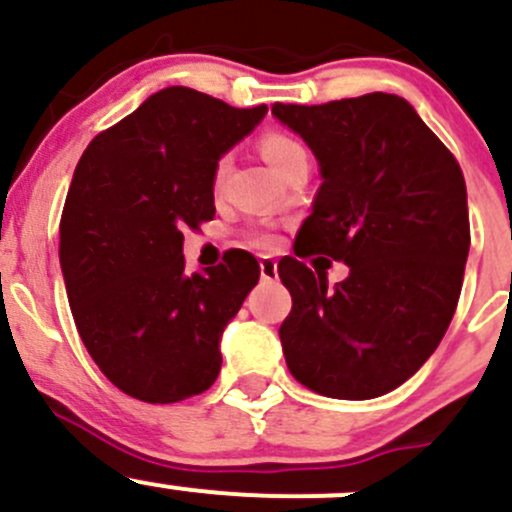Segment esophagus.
<instances>
[{
  "label": "esophagus",
  "instance_id": "1",
  "mask_svg": "<svg viewBox=\"0 0 512 512\" xmlns=\"http://www.w3.org/2000/svg\"><path fill=\"white\" fill-rule=\"evenodd\" d=\"M260 277L265 282H275L277 280V262L272 257H260Z\"/></svg>",
  "mask_w": 512,
  "mask_h": 512
}]
</instances>
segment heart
I'll list each match as a JSON object with an SVG mask.
<instances>
[{
    "label": "heart",
    "mask_w": 512,
    "mask_h": 512,
    "mask_svg": "<svg viewBox=\"0 0 512 512\" xmlns=\"http://www.w3.org/2000/svg\"><path fill=\"white\" fill-rule=\"evenodd\" d=\"M260 151H262V158L270 163V168L275 170L280 178L289 168H292V165L302 163V160H309L307 148H304L297 138L287 136V133H275V131L265 133L260 141ZM225 173H227V158H223L218 163V170H215V185L223 183ZM252 245L270 247L272 235H267V232H257V235H252Z\"/></svg>",
    "instance_id": "b5f03b06"
}]
</instances>
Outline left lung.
I'll return each mask as SVG.
<instances>
[{"label": "left lung", "instance_id": "8db88e82", "mask_svg": "<svg viewBox=\"0 0 512 512\" xmlns=\"http://www.w3.org/2000/svg\"><path fill=\"white\" fill-rule=\"evenodd\" d=\"M272 116L307 143L322 178L294 252L350 267L329 290L296 257L277 265L292 294L280 327L289 371L329 399L389 394L436 352L456 312L471 247L461 165L394 94L275 103Z\"/></svg>", "mask_w": 512, "mask_h": 512}]
</instances>
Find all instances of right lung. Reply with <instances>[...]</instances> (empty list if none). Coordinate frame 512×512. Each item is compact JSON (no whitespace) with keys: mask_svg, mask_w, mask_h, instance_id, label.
<instances>
[{"mask_svg":"<svg viewBox=\"0 0 512 512\" xmlns=\"http://www.w3.org/2000/svg\"><path fill=\"white\" fill-rule=\"evenodd\" d=\"M267 106L188 86L148 96L81 156L61 215L59 262L81 342L106 379L148 404L203 394L220 342L260 280L245 250L185 272L183 230L215 215V170Z\"/></svg>","mask_w":512,"mask_h":512,"instance_id":"1","label":"right lung"}]
</instances>
